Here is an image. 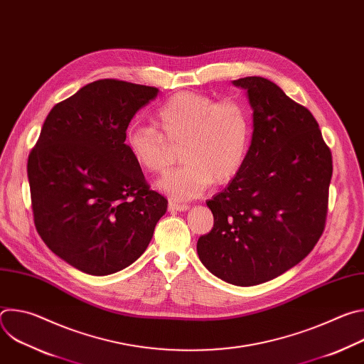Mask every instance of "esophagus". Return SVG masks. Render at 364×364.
I'll list each match as a JSON object with an SVG mask.
<instances>
[{
  "label": "esophagus",
  "mask_w": 364,
  "mask_h": 364,
  "mask_svg": "<svg viewBox=\"0 0 364 364\" xmlns=\"http://www.w3.org/2000/svg\"><path fill=\"white\" fill-rule=\"evenodd\" d=\"M168 209L171 212H186L188 209V204H183V203H177L174 200H170L168 203Z\"/></svg>",
  "instance_id": "34e87169"
}]
</instances>
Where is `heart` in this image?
Here are the masks:
<instances>
[{
  "mask_svg": "<svg viewBox=\"0 0 364 364\" xmlns=\"http://www.w3.org/2000/svg\"><path fill=\"white\" fill-rule=\"evenodd\" d=\"M154 124L157 130L129 127L125 146L134 163L154 176L170 168L171 148L181 146L180 161L184 166L159 181L160 190L176 200L194 198L213 181L229 183L246 160L252 122L239 100L178 92L155 112Z\"/></svg>",
  "mask_w": 364,
  "mask_h": 364,
  "instance_id": "obj_1",
  "label": "heart"
}]
</instances>
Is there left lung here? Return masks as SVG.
Wrapping results in <instances>:
<instances>
[{"instance_id": "obj_1", "label": "left lung", "mask_w": 364, "mask_h": 364, "mask_svg": "<svg viewBox=\"0 0 364 364\" xmlns=\"http://www.w3.org/2000/svg\"><path fill=\"white\" fill-rule=\"evenodd\" d=\"M233 83L247 90L252 142L236 177L205 201L215 225L197 253L216 277L252 287L299 264L320 240L333 159L313 114L278 85L259 76Z\"/></svg>"}]
</instances>
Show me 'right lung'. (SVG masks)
I'll return each mask as SVG.
<instances>
[{"label":"right lung","instance_id":"add662e5","mask_svg":"<svg viewBox=\"0 0 364 364\" xmlns=\"http://www.w3.org/2000/svg\"><path fill=\"white\" fill-rule=\"evenodd\" d=\"M157 93L119 79L92 82L53 107L28 155L37 233L89 275L135 262L167 210L125 146L131 119Z\"/></svg>","mask_w":364,"mask_h":364}]
</instances>
